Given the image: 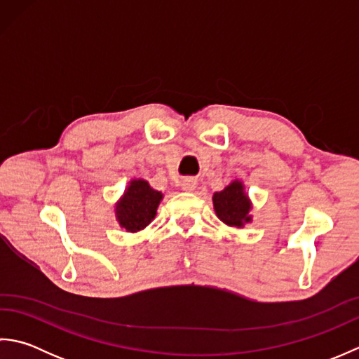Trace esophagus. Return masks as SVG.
Instances as JSON below:
<instances>
[{"instance_id": "1", "label": "esophagus", "mask_w": 359, "mask_h": 359, "mask_svg": "<svg viewBox=\"0 0 359 359\" xmlns=\"http://www.w3.org/2000/svg\"><path fill=\"white\" fill-rule=\"evenodd\" d=\"M196 185H197V180L193 179V177L184 179V182H182V188H184L185 191H193V189L196 188Z\"/></svg>"}]
</instances>
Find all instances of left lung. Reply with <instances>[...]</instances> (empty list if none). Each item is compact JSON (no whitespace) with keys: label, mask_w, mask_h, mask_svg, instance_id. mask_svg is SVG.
<instances>
[{"label":"left lung","mask_w":359,"mask_h":359,"mask_svg":"<svg viewBox=\"0 0 359 359\" xmlns=\"http://www.w3.org/2000/svg\"><path fill=\"white\" fill-rule=\"evenodd\" d=\"M212 205H215L217 217L226 225L241 228L247 222H251V216L248 215L251 203L239 180L231 182L224 191L215 193Z\"/></svg>","instance_id":"8db88e82"}]
</instances>
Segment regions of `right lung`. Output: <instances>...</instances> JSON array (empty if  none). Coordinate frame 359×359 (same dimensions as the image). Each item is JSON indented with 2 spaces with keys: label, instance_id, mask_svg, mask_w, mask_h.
<instances>
[{
  "label": "right lung",
  "instance_id": "add662e5",
  "mask_svg": "<svg viewBox=\"0 0 359 359\" xmlns=\"http://www.w3.org/2000/svg\"><path fill=\"white\" fill-rule=\"evenodd\" d=\"M163 194L149 187L147 180H131V185L116 207L117 220L126 231H140L154 219Z\"/></svg>",
  "mask_w": 359,
  "mask_h": 359
}]
</instances>
